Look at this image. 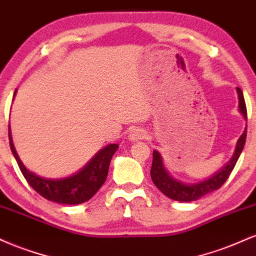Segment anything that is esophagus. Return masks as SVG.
Segmentation results:
<instances>
[{"mask_svg":"<svg viewBox=\"0 0 256 256\" xmlns=\"http://www.w3.org/2000/svg\"><path fill=\"white\" fill-rule=\"evenodd\" d=\"M146 138V132L143 128H134L130 132V140H144Z\"/></svg>","mask_w":256,"mask_h":256,"instance_id":"1","label":"esophagus"}]
</instances>
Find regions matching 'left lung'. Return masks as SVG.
Returning <instances> with one entry per match:
<instances>
[{
	"label": "left lung",
	"instance_id": "8db88e82",
	"mask_svg": "<svg viewBox=\"0 0 256 256\" xmlns=\"http://www.w3.org/2000/svg\"><path fill=\"white\" fill-rule=\"evenodd\" d=\"M237 92H238V100H240V113L244 116L246 119V101L244 96H243L242 90L240 88H237ZM246 128L244 132L242 134V136L240 137L238 142H237L236 152L234 155L232 156L230 162L226 165L222 171L214 174L212 178L207 179V180L201 182L198 184H192L186 185L180 183V182L174 180L168 176V173L166 172L165 167H164L162 160H161L160 154L155 150L152 152V170H150V176L152 183L156 185V188L160 190L164 195H166L167 198L174 200V201H180V202H192L196 201L202 196L210 194L212 192H216L219 188H222L228 178L230 177L232 170L236 166L237 160H238L240 152H242L243 148L246 144Z\"/></svg>",
	"mask_w": 256,
	"mask_h": 256
}]
</instances>
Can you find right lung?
Wrapping results in <instances>:
<instances>
[{"instance_id": "right-lung-1", "label": "right lung", "mask_w": 256, "mask_h": 256, "mask_svg": "<svg viewBox=\"0 0 256 256\" xmlns=\"http://www.w3.org/2000/svg\"><path fill=\"white\" fill-rule=\"evenodd\" d=\"M8 137H10V150L28 185L44 198L62 204H84L92 198L106 182L110 158L118 149V144L107 146L101 152H98L96 156L77 174L68 178L52 180V179L40 178L28 171L22 165L16 149H14L10 128H8Z\"/></svg>"}]
</instances>
